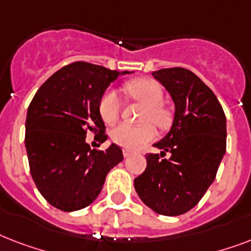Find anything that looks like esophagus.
Returning a JSON list of instances; mask_svg holds the SVG:
<instances>
[{
	"label": "esophagus",
	"mask_w": 251,
	"mask_h": 251,
	"mask_svg": "<svg viewBox=\"0 0 251 251\" xmlns=\"http://www.w3.org/2000/svg\"><path fill=\"white\" fill-rule=\"evenodd\" d=\"M131 153H133V152H131V151H130V150H124V156H125V157H129V156H131Z\"/></svg>",
	"instance_id": "34e87169"
}]
</instances>
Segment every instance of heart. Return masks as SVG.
I'll return each mask as SVG.
<instances>
[{"label": "heart", "mask_w": 251, "mask_h": 251, "mask_svg": "<svg viewBox=\"0 0 251 251\" xmlns=\"http://www.w3.org/2000/svg\"><path fill=\"white\" fill-rule=\"evenodd\" d=\"M125 91L133 99L141 101L146 105V112L143 116L145 121L153 122L157 127L165 129L171 124V114L161 105L164 99L163 87L159 82L150 78L131 80L125 86ZM100 116L106 125H113L120 117L121 112V100L114 90L106 91L100 100ZM155 127L151 124H143L139 126H131L127 124H121L114 127L110 133V138L116 145L134 150L138 146L152 141L155 138Z\"/></svg>", "instance_id": "heart-1"}]
</instances>
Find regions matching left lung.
Here are the masks:
<instances>
[{
  "label": "left lung",
  "instance_id": "8db88e82",
  "mask_svg": "<svg viewBox=\"0 0 251 251\" xmlns=\"http://www.w3.org/2000/svg\"><path fill=\"white\" fill-rule=\"evenodd\" d=\"M152 76L175 102L171 130L155 147L160 153L146 155L147 168L134 179L146 206L165 216L182 215L197 206L214 182L226 155V120L218 98L183 68L161 69ZM167 153L169 159H161Z\"/></svg>",
  "mask_w": 251,
  "mask_h": 251
}]
</instances>
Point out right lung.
<instances>
[{
	"label": "right lung",
	"mask_w": 251,
	"mask_h": 251,
	"mask_svg": "<svg viewBox=\"0 0 251 251\" xmlns=\"http://www.w3.org/2000/svg\"><path fill=\"white\" fill-rule=\"evenodd\" d=\"M131 73L74 62L54 73L33 96L25 145L33 182L53 207L72 212L90 206L108 172L124 160L118 146L92 150L86 135L104 134L100 100L110 83ZM100 138L105 141L106 135Z\"/></svg>",
	"instance_id": "right-lung-1"
}]
</instances>
